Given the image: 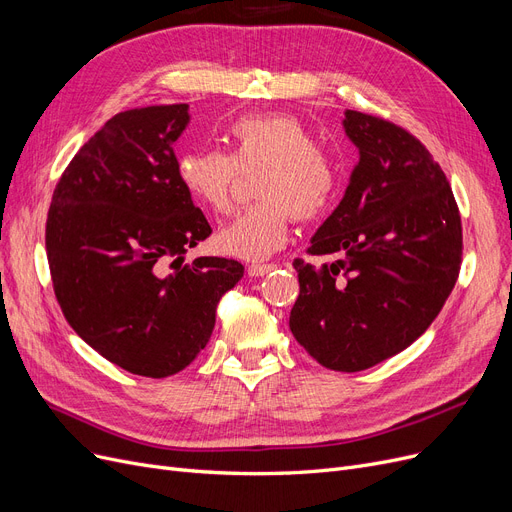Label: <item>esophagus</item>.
<instances>
[{"label":"esophagus","instance_id":"obj_1","mask_svg":"<svg viewBox=\"0 0 512 512\" xmlns=\"http://www.w3.org/2000/svg\"><path fill=\"white\" fill-rule=\"evenodd\" d=\"M275 269V264H264V262H254L248 266V275L250 277H264L266 273H271Z\"/></svg>","mask_w":512,"mask_h":512}]
</instances>
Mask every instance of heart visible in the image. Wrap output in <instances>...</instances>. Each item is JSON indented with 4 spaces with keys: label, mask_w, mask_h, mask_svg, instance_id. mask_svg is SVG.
<instances>
[{
    "label": "heart",
    "mask_w": 512,
    "mask_h": 512,
    "mask_svg": "<svg viewBox=\"0 0 512 512\" xmlns=\"http://www.w3.org/2000/svg\"><path fill=\"white\" fill-rule=\"evenodd\" d=\"M227 137L229 154L183 152L177 158V179L198 206L225 214L239 173L262 168L256 179L260 202L218 231L216 243L229 256L266 260L287 243L294 216L312 221L331 206L339 189V164L316 148L314 135L298 118L287 114L241 116Z\"/></svg>",
    "instance_id": "heart-1"
}]
</instances>
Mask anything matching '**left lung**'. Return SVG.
Masks as SVG:
<instances>
[{"label": "left lung", "mask_w": 512, "mask_h": 512, "mask_svg": "<svg viewBox=\"0 0 512 512\" xmlns=\"http://www.w3.org/2000/svg\"><path fill=\"white\" fill-rule=\"evenodd\" d=\"M358 162L339 206L296 260L289 329L323 367L371 369L421 337L458 279L460 214L425 145L383 118L346 110Z\"/></svg>", "instance_id": "1"}]
</instances>
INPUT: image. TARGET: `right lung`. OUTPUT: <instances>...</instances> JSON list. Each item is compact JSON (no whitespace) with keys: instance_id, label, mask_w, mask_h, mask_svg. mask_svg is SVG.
Returning <instances> with one entry per match:
<instances>
[{"instance_id":"1","label":"right lung","mask_w":512,"mask_h":512,"mask_svg":"<svg viewBox=\"0 0 512 512\" xmlns=\"http://www.w3.org/2000/svg\"><path fill=\"white\" fill-rule=\"evenodd\" d=\"M189 106L120 112L72 158L45 227L47 262L70 327L133 375L162 379L206 348L216 304L243 277L196 258L212 229L177 179L175 141Z\"/></svg>"}]
</instances>
